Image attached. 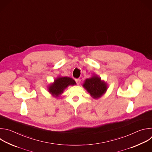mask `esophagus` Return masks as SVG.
Masks as SVG:
<instances>
[{"instance_id": "1", "label": "esophagus", "mask_w": 152, "mask_h": 152, "mask_svg": "<svg viewBox=\"0 0 152 152\" xmlns=\"http://www.w3.org/2000/svg\"><path fill=\"white\" fill-rule=\"evenodd\" d=\"M76 83H77V85H79V83H80V79H79V78H78V79H76Z\"/></svg>"}]
</instances>
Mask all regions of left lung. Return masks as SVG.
I'll use <instances>...</instances> for the list:
<instances>
[{
  "label": "left lung",
  "mask_w": 152,
  "mask_h": 152,
  "mask_svg": "<svg viewBox=\"0 0 152 152\" xmlns=\"http://www.w3.org/2000/svg\"><path fill=\"white\" fill-rule=\"evenodd\" d=\"M83 86L95 99L102 96L107 89V83L101 80V78L97 75H94L92 77L86 79Z\"/></svg>",
  "instance_id": "8db88e82"
}]
</instances>
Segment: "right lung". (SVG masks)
<instances>
[{"label": "right lung", "instance_id": "obj_1", "mask_svg": "<svg viewBox=\"0 0 152 152\" xmlns=\"http://www.w3.org/2000/svg\"><path fill=\"white\" fill-rule=\"evenodd\" d=\"M75 81L69 77H58L48 87V91L54 97H58L69 85H76Z\"/></svg>", "mask_w": 152, "mask_h": 152}]
</instances>
